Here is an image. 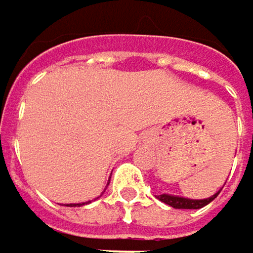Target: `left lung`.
I'll return each instance as SVG.
<instances>
[{"instance_id":"left-lung-1","label":"left lung","mask_w":253,"mask_h":253,"mask_svg":"<svg viewBox=\"0 0 253 253\" xmlns=\"http://www.w3.org/2000/svg\"><path fill=\"white\" fill-rule=\"evenodd\" d=\"M221 190H218L215 195H212L211 198H207V199H187V198L174 196V195H167V193L158 195L157 198L161 202H164V204H167V205H170V207H173L176 210H199V208L208 205L210 202H212L218 196Z\"/></svg>"}]
</instances>
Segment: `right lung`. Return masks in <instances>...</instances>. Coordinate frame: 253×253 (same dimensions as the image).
I'll use <instances>...</instances> for the list:
<instances>
[{"mask_svg": "<svg viewBox=\"0 0 253 253\" xmlns=\"http://www.w3.org/2000/svg\"><path fill=\"white\" fill-rule=\"evenodd\" d=\"M84 204H86V202H83V204H70V205H73V207H76V205H79V207H80V205H84Z\"/></svg>", "mask_w": 253, "mask_h": 253, "instance_id": "1", "label": "right lung"}]
</instances>
